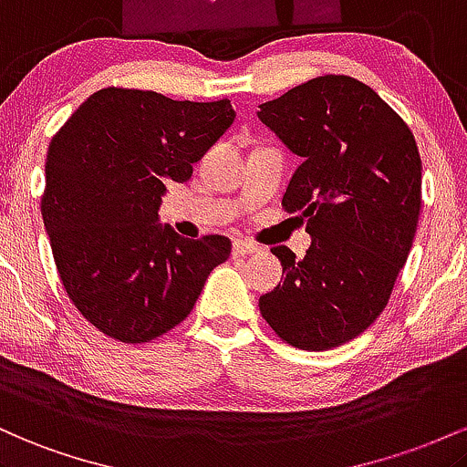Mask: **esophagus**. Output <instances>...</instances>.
Masks as SVG:
<instances>
[{
  "mask_svg": "<svg viewBox=\"0 0 467 467\" xmlns=\"http://www.w3.org/2000/svg\"><path fill=\"white\" fill-rule=\"evenodd\" d=\"M251 254H260V247H255V244L251 243H244V240H235L234 255H251Z\"/></svg>",
  "mask_w": 467,
  "mask_h": 467,
  "instance_id": "esophagus-1",
  "label": "esophagus"
}]
</instances>
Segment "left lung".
Segmentation results:
<instances>
[{"mask_svg": "<svg viewBox=\"0 0 467 467\" xmlns=\"http://www.w3.org/2000/svg\"><path fill=\"white\" fill-rule=\"evenodd\" d=\"M258 119L302 163L282 196L306 220L302 260L286 247L282 280L260 313L291 347L328 350L358 337L389 304L421 209V159L408 125L353 77L327 75L262 103Z\"/></svg>", "mask_w": 467, "mask_h": 467, "instance_id": "left-lung-1", "label": "left lung"}]
</instances>
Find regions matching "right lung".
<instances>
[{"instance_id":"right-lung-1","label":"right lung","mask_w":467,"mask_h":467,"mask_svg":"<svg viewBox=\"0 0 467 467\" xmlns=\"http://www.w3.org/2000/svg\"><path fill=\"white\" fill-rule=\"evenodd\" d=\"M234 119L227 99L106 88L55 134L41 216L67 297L101 333L140 344L171 331L229 258V238H182L159 207Z\"/></svg>"}]
</instances>
